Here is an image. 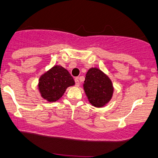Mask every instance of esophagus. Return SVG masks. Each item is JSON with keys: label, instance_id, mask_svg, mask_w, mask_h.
<instances>
[{"label": "esophagus", "instance_id": "esophagus-1", "mask_svg": "<svg viewBox=\"0 0 158 158\" xmlns=\"http://www.w3.org/2000/svg\"><path fill=\"white\" fill-rule=\"evenodd\" d=\"M75 85L77 87H78L80 85V81L78 80V77H76V78L75 79Z\"/></svg>", "mask_w": 158, "mask_h": 158}]
</instances>
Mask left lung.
Returning <instances> with one entry per match:
<instances>
[{
    "label": "left lung",
    "mask_w": 158,
    "mask_h": 158,
    "mask_svg": "<svg viewBox=\"0 0 158 158\" xmlns=\"http://www.w3.org/2000/svg\"><path fill=\"white\" fill-rule=\"evenodd\" d=\"M83 89L89 103L95 108H102L108 104L114 91L111 80L97 67L87 71Z\"/></svg>",
    "instance_id": "left-lung-1"
}]
</instances>
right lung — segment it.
<instances>
[{
	"mask_svg": "<svg viewBox=\"0 0 158 158\" xmlns=\"http://www.w3.org/2000/svg\"><path fill=\"white\" fill-rule=\"evenodd\" d=\"M75 84L67 69L60 65H54L40 76L37 87L44 100L53 102L61 98L68 87Z\"/></svg>",
	"mask_w": 158,
	"mask_h": 158,
	"instance_id": "add662e5",
	"label": "right lung"
}]
</instances>
